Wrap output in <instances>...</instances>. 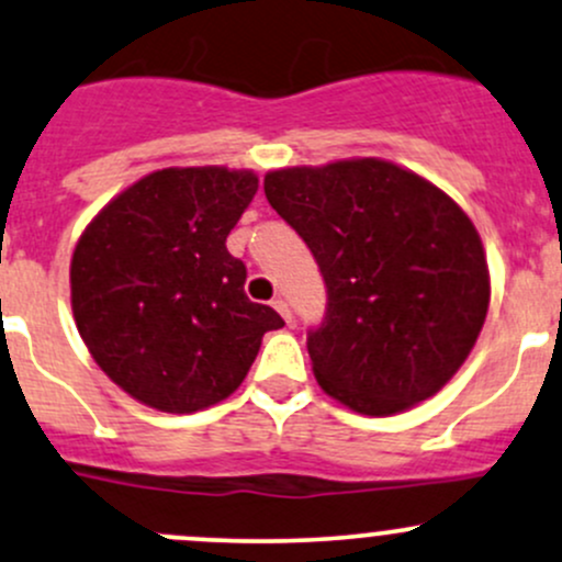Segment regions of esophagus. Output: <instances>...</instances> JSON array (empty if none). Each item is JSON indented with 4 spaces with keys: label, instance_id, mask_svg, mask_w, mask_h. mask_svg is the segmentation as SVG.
Here are the masks:
<instances>
[{
    "label": "esophagus",
    "instance_id": "obj_1",
    "mask_svg": "<svg viewBox=\"0 0 562 562\" xmlns=\"http://www.w3.org/2000/svg\"><path fill=\"white\" fill-rule=\"evenodd\" d=\"M271 306H274V310L282 314V319H285L288 325L293 323V312H291V304H288L285 299H274V301H271Z\"/></svg>",
    "mask_w": 562,
    "mask_h": 562
}]
</instances>
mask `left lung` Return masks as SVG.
Here are the masks:
<instances>
[{
	"label": "left lung",
	"mask_w": 562,
	"mask_h": 562,
	"mask_svg": "<svg viewBox=\"0 0 562 562\" xmlns=\"http://www.w3.org/2000/svg\"><path fill=\"white\" fill-rule=\"evenodd\" d=\"M269 205L299 232L328 288L306 336L319 386L366 416L440 392L491 301L480 234L459 205L384 159L271 170Z\"/></svg>",
	"instance_id": "8db88e82"
}]
</instances>
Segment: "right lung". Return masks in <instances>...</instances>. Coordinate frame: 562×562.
I'll use <instances>...</instances> for the list:
<instances>
[{"label":"right lung","mask_w":562,"mask_h":562,"mask_svg":"<svg viewBox=\"0 0 562 562\" xmlns=\"http://www.w3.org/2000/svg\"><path fill=\"white\" fill-rule=\"evenodd\" d=\"M258 191L250 170L165 168L109 202L71 258V310L101 371L138 403L194 413L243 384L282 328L245 295L226 237Z\"/></svg>","instance_id":"obj_1"}]
</instances>
